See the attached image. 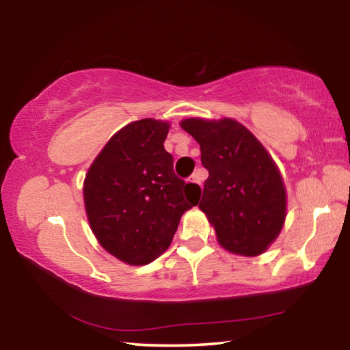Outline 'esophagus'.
<instances>
[{"mask_svg":"<svg viewBox=\"0 0 350 350\" xmlns=\"http://www.w3.org/2000/svg\"><path fill=\"white\" fill-rule=\"evenodd\" d=\"M202 174L200 173H194L191 177H189V182H194V183H198V185H202Z\"/></svg>","mask_w":350,"mask_h":350,"instance_id":"34e87169","label":"esophagus"}]
</instances>
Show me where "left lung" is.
Masks as SVG:
<instances>
[{"instance_id":"8db88e82","label":"left lung","mask_w":350,"mask_h":350,"mask_svg":"<svg viewBox=\"0 0 350 350\" xmlns=\"http://www.w3.org/2000/svg\"><path fill=\"white\" fill-rule=\"evenodd\" d=\"M182 129L200 146L208 170L199 208L205 213L225 250L258 256L281 233L287 193L273 159L264 145L234 118L191 117Z\"/></svg>"}]
</instances>
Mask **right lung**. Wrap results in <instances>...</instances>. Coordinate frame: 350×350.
I'll list each match as a JSON object with an SVG mask.
<instances>
[{"mask_svg":"<svg viewBox=\"0 0 350 350\" xmlns=\"http://www.w3.org/2000/svg\"><path fill=\"white\" fill-rule=\"evenodd\" d=\"M170 123L142 118L108 140L83 183L86 216L98 244L129 265L152 262L170 247L200 188L174 174L163 142Z\"/></svg>","mask_w":350,"mask_h":350,"instance_id":"right-lung-1","label":"right lung"}]
</instances>
